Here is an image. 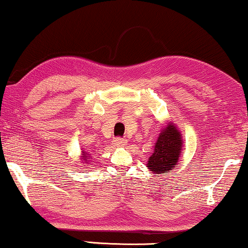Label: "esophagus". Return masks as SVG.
<instances>
[{"mask_svg":"<svg viewBox=\"0 0 248 248\" xmlns=\"http://www.w3.org/2000/svg\"><path fill=\"white\" fill-rule=\"evenodd\" d=\"M114 144L116 145V147H125V145L127 144V141L125 140V139H122V138H116L114 139Z\"/></svg>","mask_w":248,"mask_h":248,"instance_id":"1","label":"esophagus"}]
</instances>
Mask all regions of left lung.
I'll list each match as a JSON object with an SVG mask.
<instances>
[{
    "instance_id": "obj_1",
    "label": "left lung",
    "mask_w": 248,
    "mask_h": 248,
    "mask_svg": "<svg viewBox=\"0 0 248 248\" xmlns=\"http://www.w3.org/2000/svg\"><path fill=\"white\" fill-rule=\"evenodd\" d=\"M182 138L176 126L168 124L165 127L155 145L154 154L148 161V167L155 174H164L174 169L182 154Z\"/></svg>"
}]
</instances>
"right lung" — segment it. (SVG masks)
Returning a JSON list of instances; mask_svg holds the SVG:
<instances>
[{
  "instance_id": "obj_1",
  "label": "right lung",
  "mask_w": 248,
  "mask_h": 248,
  "mask_svg": "<svg viewBox=\"0 0 248 248\" xmlns=\"http://www.w3.org/2000/svg\"><path fill=\"white\" fill-rule=\"evenodd\" d=\"M83 155H84V154H83ZM87 158H88V155H83V160H87Z\"/></svg>"
}]
</instances>
